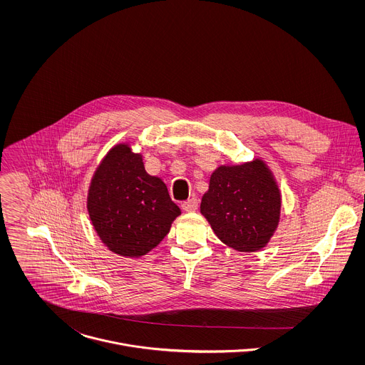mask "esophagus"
Wrapping results in <instances>:
<instances>
[{
  "instance_id": "esophagus-1",
  "label": "esophagus",
  "mask_w": 365,
  "mask_h": 365,
  "mask_svg": "<svg viewBox=\"0 0 365 365\" xmlns=\"http://www.w3.org/2000/svg\"><path fill=\"white\" fill-rule=\"evenodd\" d=\"M181 207L185 212H195L198 209V200L197 198H190V200L184 201Z\"/></svg>"
}]
</instances>
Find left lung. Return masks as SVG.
Instances as JSON below:
<instances>
[{
	"mask_svg": "<svg viewBox=\"0 0 365 365\" xmlns=\"http://www.w3.org/2000/svg\"><path fill=\"white\" fill-rule=\"evenodd\" d=\"M201 213L226 246L255 253L268 245L281 217V190L267 163L222 164L209 178Z\"/></svg>",
	"mask_w": 365,
	"mask_h": 365,
	"instance_id": "obj_1",
	"label": "left lung"
}]
</instances>
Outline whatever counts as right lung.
Listing matches in <instances>:
<instances>
[{"label":"right lung","mask_w":365,"mask_h":365,"mask_svg":"<svg viewBox=\"0 0 365 365\" xmlns=\"http://www.w3.org/2000/svg\"><path fill=\"white\" fill-rule=\"evenodd\" d=\"M87 210L105 247L122 257H142L170 232L181 209L164 181L148 174L130 143L109 149L90 182Z\"/></svg>","instance_id":"1"}]
</instances>
